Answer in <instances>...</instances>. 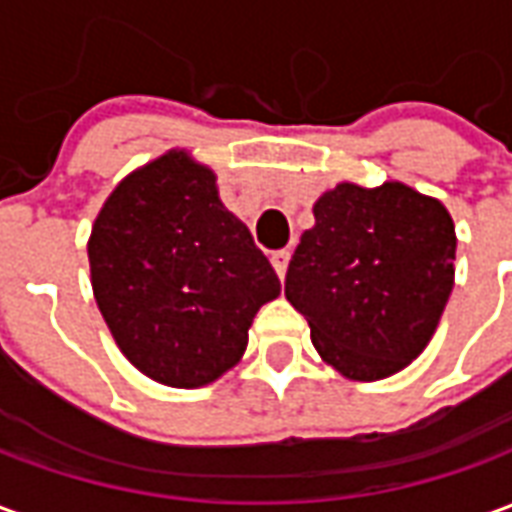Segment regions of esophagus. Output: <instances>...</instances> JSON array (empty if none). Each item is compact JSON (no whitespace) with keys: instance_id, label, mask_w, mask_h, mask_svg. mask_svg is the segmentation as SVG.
I'll list each match as a JSON object with an SVG mask.
<instances>
[{"instance_id":"esophagus-1","label":"esophagus","mask_w":512,"mask_h":512,"mask_svg":"<svg viewBox=\"0 0 512 512\" xmlns=\"http://www.w3.org/2000/svg\"><path fill=\"white\" fill-rule=\"evenodd\" d=\"M288 263H290V252H288V249H279V252H274V255H271V266H274V271H277V274H279V279H285Z\"/></svg>"}]
</instances>
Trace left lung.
I'll return each instance as SVG.
<instances>
[{
  "label": "left lung",
  "mask_w": 512,
  "mask_h": 512,
  "mask_svg": "<svg viewBox=\"0 0 512 512\" xmlns=\"http://www.w3.org/2000/svg\"><path fill=\"white\" fill-rule=\"evenodd\" d=\"M290 257L285 296L312 345L348 381H378L417 359L455 285V224L444 202L384 180L337 183Z\"/></svg>",
  "instance_id": "1"
}]
</instances>
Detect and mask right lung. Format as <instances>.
I'll return each instance as SVG.
<instances>
[{
  "mask_svg": "<svg viewBox=\"0 0 512 512\" xmlns=\"http://www.w3.org/2000/svg\"><path fill=\"white\" fill-rule=\"evenodd\" d=\"M87 257L117 348L175 389L233 370L257 310L282 290L249 227L224 208L216 172L183 147L117 183L95 216Z\"/></svg>",
  "mask_w": 512,
  "mask_h": 512,
  "instance_id": "1",
  "label": "right lung"
}]
</instances>
